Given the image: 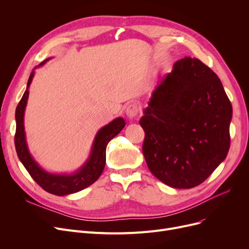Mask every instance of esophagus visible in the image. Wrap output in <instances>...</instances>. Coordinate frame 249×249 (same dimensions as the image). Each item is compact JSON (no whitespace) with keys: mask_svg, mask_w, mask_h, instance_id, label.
<instances>
[{"mask_svg":"<svg viewBox=\"0 0 249 249\" xmlns=\"http://www.w3.org/2000/svg\"><path fill=\"white\" fill-rule=\"evenodd\" d=\"M138 113H139V108H138L137 105H135V104L129 105L127 110H126V115H127L129 120L136 119V117L138 116Z\"/></svg>","mask_w":249,"mask_h":249,"instance_id":"obj_1","label":"esophagus"}]
</instances>
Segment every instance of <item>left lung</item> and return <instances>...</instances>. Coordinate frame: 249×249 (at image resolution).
<instances>
[{"instance_id":"obj_1","label":"left lung","mask_w":249,"mask_h":249,"mask_svg":"<svg viewBox=\"0 0 249 249\" xmlns=\"http://www.w3.org/2000/svg\"><path fill=\"white\" fill-rule=\"evenodd\" d=\"M143 114V155L166 186H198L226 159L232 106L220 78L198 58L174 64Z\"/></svg>"}]
</instances>
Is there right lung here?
Returning <instances> with one entry per match:
<instances>
[{"instance_id": "right-lung-1", "label": "right lung", "mask_w": 249, "mask_h": 249, "mask_svg": "<svg viewBox=\"0 0 249 249\" xmlns=\"http://www.w3.org/2000/svg\"><path fill=\"white\" fill-rule=\"evenodd\" d=\"M50 58L45 59L38 65L41 67ZM35 71H32L25 93L16 109V134L15 147L20 161L31 176V178L46 192L56 196H67L80 192L90 186L102 175L106 163V148L108 143L125 127L123 118L118 117L109 124L102 127L97 132L87 161L71 174H52L37 163L29 151L26 141L24 114L29 97V87L32 83Z\"/></svg>"}]
</instances>
